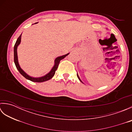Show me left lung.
Returning <instances> with one entry per match:
<instances>
[{
  "label": "left lung",
  "mask_w": 132,
  "mask_h": 132,
  "mask_svg": "<svg viewBox=\"0 0 132 132\" xmlns=\"http://www.w3.org/2000/svg\"><path fill=\"white\" fill-rule=\"evenodd\" d=\"M77 77H78V79H79V80L80 81V82H82V80H80V78H79V76H78V74H77Z\"/></svg>",
  "instance_id": "1"
}]
</instances>
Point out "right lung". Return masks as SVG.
Returning a JSON list of instances; mask_svg holds the SVG:
<instances>
[{
	"instance_id": "add662e5",
	"label": "right lung",
	"mask_w": 132,
	"mask_h": 132,
	"mask_svg": "<svg viewBox=\"0 0 132 132\" xmlns=\"http://www.w3.org/2000/svg\"><path fill=\"white\" fill-rule=\"evenodd\" d=\"M38 23H36L35 24H37ZM21 35L22 33L20 35V36H19V38L17 40L16 43L15 44V46H14V62H15V64L16 65V67L17 69L18 70V71H19L20 73L24 77H25L28 80H29L30 81H32V82H45V81L48 80L49 79H51V78H53V77L54 76L55 74V72L57 70V69L58 68V64L60 62V61L63 59L64 57H66L67 55L69 54V53H68V54H64L61 56H59V57H57L54 60V66H53V68L52 69L50 70V71L45 74L44 76H42L40 77H33L30 76L29 75L26 73L23 69L21 68L20 66L19 63V61H18V53H17V49H18V47L20 44L21 43Z\"/></svg>"
}]
</instances>
